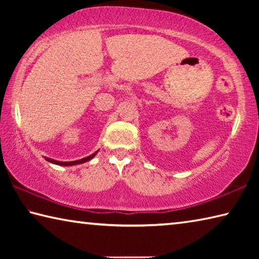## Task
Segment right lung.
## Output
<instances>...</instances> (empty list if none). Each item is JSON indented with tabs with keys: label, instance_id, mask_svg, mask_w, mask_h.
Segmentation results:
<instances>
[{
	"label": "right lung",
	"instance_id": "add662e5",
	"mask_svg": "<svg viewBox=\"0 0 259 259\" xmlns=\"http://www.w3.org/2000/svg\"><path fill=\"white\" fill-rule=\"evenodd\" d=\"M96 153H97V152H96ZM96 153H94V154H91L89 156L84 157V159H81V160H77V161H72V162H59V161H55V160H52V159H48V157H46V160L51 162V163L59 164V165H73V164H80V163H83V162H87V161L91 160L96 155Z\"/></svg>",
	"mask_w": 259,
	"mask_h": 259
}]
</instances>
